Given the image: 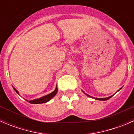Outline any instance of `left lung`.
Returning <instances> with one entry per match:
<instances>
[{"instance_id": "left-lung-1", "label": "left lung", "mask_w": 134, "mask_h": 134, "mask_svg": "<svg viewBox=\"0 0 134 134\" xmlns=\"http://www.w3.org/2000/svg\"><path fill=\"white\" fill-rule=\"evenodd\" d=\"M120 90H121V89H120ZM86 95L88 96V97H91V96H90L89 94H86ZM111 97H112V96H111V97H107V98H95L96 100H107L109 99V98H110Z\"/></svg>"}]
</instances>
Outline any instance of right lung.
<instances>
[{
  "mask_svg": "<svg viewBox=\"0 0 134 134\" xmlns=\"http://www.w3.org/2000/svg\"><path fill=\"white\" fill-rule=\"evenodd\" d=\"M14 89L15 91H16V93H17V94H19L18 91H17V90H15V88ZM58 92V87H56V90H54V91H53L52 93H51V94H47V95L46 96H44V97H41V98H38V99H35V100H30L28 101V102H30V104H42V103H45V102H48V101H49L51 99V98H53L54 97L55 95L56 94V93Z\"/></svg>",
  "mask_w": 134,
  "mask_h": 134,
  "instance_id": "add662e5",
  "label": "right lung"
}]
</instances>
